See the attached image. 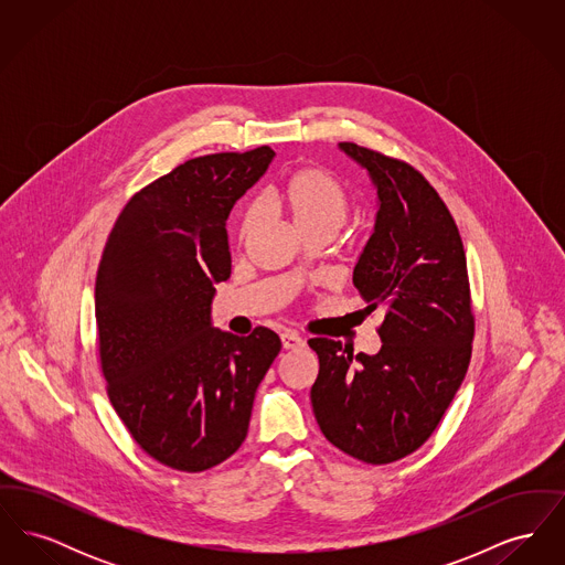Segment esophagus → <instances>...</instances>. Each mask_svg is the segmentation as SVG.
Returning a JSON list of instances; mask_svg holds the SVG:
<instances>
[{
    "label": "esophagus",
    "mask_w": 565,
    "mask_h": 565,
    "mask_svg": "<svg viewBox=\"0 0 565 565\" xmlns=\"http://www.w3.org/2000/svg\"><path fill=\"white\" fill-rule=\"evenodd\" d=\"M281 345H284V350H298V348L305 345V341L296 332L288 330V332L281 334Z\"/></svg>",
    "instance_id": "1"
}]
</instances>
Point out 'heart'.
<instances>
[{
    "label": "heart",
    "instance_id": "b5f03b06",
    "mask_svg": "<svg viewBox=\"0 0 565 565\" xmlns=\"http://www.w3.org/2000/svg\"><path fill=\"white\" fill-rule=\"evenodd\" d=\"M296 224V228L309 237L316 233L334 235L350 214V196L345 186L326 169L307 167L292 173L275 194ZM263 220V205L249 203L242 215L239 239L245 242L258 228Z\"/></svg>",
    "mask_w": 565,
    "mask_h": 565
}]
</instances>
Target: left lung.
Instances as JSON below:
<instances>
[{
	"label": "left lung",
	"instance_id": "1",
	"mask_svg": "<svg viewBox=\"0 0 565 565\" xmlns=\"http://www.w3.org/2000/svg\"><path fill=\"white\" fill-rule=\"evenodd\" d=\"M379 196L375 231L353 269V286L383 311L381 350L309 339L320 358L311 404L323 436L366 463L417 451L454 401L472 355L475 313L456 220L408 162L341 141Z\"/></svg>",
	"mask_w": 565,
	"mask_h": 565
}]
</instances>
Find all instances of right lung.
I'll list each match as a JSON object with an SVG mask.
<instances>
[{
    "label": "right lung",
    "mask_w": 565,
    "mask_h": 565,
    "mask_svg": "<svg viewBox=\"0 0 565 565\" xmlns=\"http://www.w3.org/2000/svg\"><path fill=\"white\" fill-rule=\"evenodd\" d=\"M275 152L190 159L135 192L109 233L95 318L109 403L135 443L182 472H203L242 447L260 381L281 350L212 328L215 284L231 277L226 217Z\"/></svg>",
    "instance_id": "add662e5"
}]
</instances>
